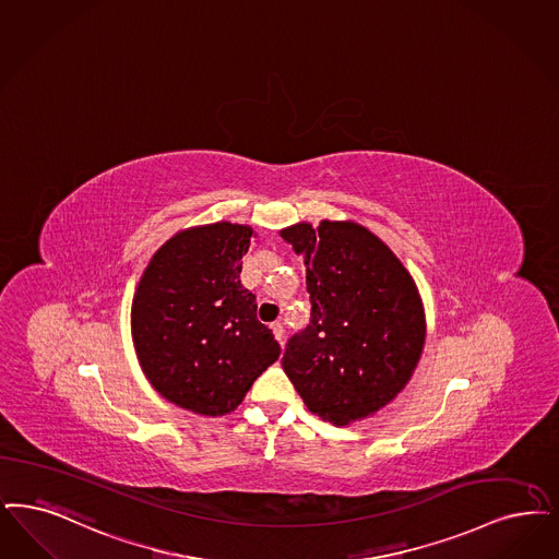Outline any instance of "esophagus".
Segmentation results:
<instances>
[{"instance_id":"34e87169","label":"esophagus","mask_w":559,"mask_h":559,"mask_svg":"<svg viewBox=\"0 0 559 559\" xmlns=\"http://www.w3.org/2000/svg\"><path fill=\"white\" fill-rule=\"evenodd\" d=\"M270 329H272V335H274V338L283 345V324H281V322H274Z\"/></svg>"}]
</instances>
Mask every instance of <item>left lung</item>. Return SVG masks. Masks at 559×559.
I'll list each match as a JSON object with an SVG mask.
<instances>
[{"mask_svg": "<svg viewBox=\"0 0 559 559\" xmlns=\"http://www.w3.org/2000/svg\"><path fill=\"white\" fill-rule=\"evenodd\" d=\"M281 237L304 258L310 324L289 338L287 372L308 409L345 426L377 414L409 382L426 338L418 287L358 223H297Z\"/></svg>", "mask_w": 559, "mask_h": 559, "instance_id": "1", "label": "left lung"}]
</instances>
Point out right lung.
<instances>
[{
	"mask_svg": "<svg viewBox=\"0 0 559 559\" xmlns=\"http://www.w3.org/2000/svg\"><path fill=\"white\" fill-rule=\"evenodd\" d=\"M253 230L214 223L157 249L131 308L134 352L157 393L201 416L230 414L281 356L239 274Z\"/></svg>",
	"mask_w": 559,
	"mask_h": 559,
	"instance_id": "1",
	"label": "right lung"
}]
</instances>
